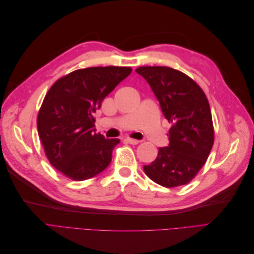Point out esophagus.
I'll list each match as a JSON object with an SVG mask.
<instances>
[{"mask_svg":"<svg viewBox=\"0 0 254 254\" xmlns=\"http://www.w3.org/2000/svg\"><path fill=\"white\" fill-rule=\"evenodd\" d=\"M125 142L131 144V145H136V144L140 143V141L134 140V139H130V137H127V139H125Z\"/></svg>","mask_w":254,"mask_h":254,"instance_id":"obj_1","label":"esophagus"}]
</instances>
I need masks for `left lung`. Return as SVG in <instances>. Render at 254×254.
Segmentation results:
<instances>
[{"label": "left lung", "instance_id": "left-lung-1", "mask_svg": "<svg viewBox=\"0 0 254 254\" xmlns=\"http://www.w3.org/2000/svg\"><path fill=\"white\" fill-rule=\"evenodd\" d=\"M135 72L148 82L161 110L172 124L170 144L144 172L165 188L190 182L201 170L214 143L209 102L201 88L188 75L168 66H141Z\"/></svg>", "mask_w": 254, "mask_h": 254}]
</instances>
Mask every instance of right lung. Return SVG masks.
<instances>
[{
    "label": "right lung",
    "instance_id": "right-lung-1",
    "mask_svg": "<svg viewBox=\"0 0 254 254\" xmlns=\"http://www.w3.org/2000/svg\"><path fill=\"white\" fill-rule=\"evenodd\" d=\"M131 71L126 66L80 68L58 79L45 95L38 134L50 163L68 178H93L110 164L121 141L97 134L93 114Z\"/></svg>",
    "mask_w": 254,
    "mask_h": 254
}]
</instances>
